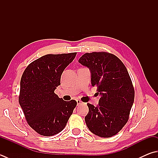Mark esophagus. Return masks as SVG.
Returning <instances> with one entry per match:
<instances>
[{"mask_svg": "<svg viewBox=\"0 0 158 158\" xmlns=\"http://www.w3.org/2000/svg\"><path fill=\"white\" fill-rule=\"evenodd\" d=\"M76 102H77V105H80V104H82V101L80 100H77Z\"/></svg>", "mask_w": 158, "mask_h": 158, "instance_id": "34e87169", "label": "esophagus"}]
</instances>
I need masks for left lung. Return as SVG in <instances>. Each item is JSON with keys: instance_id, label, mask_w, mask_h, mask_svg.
Instances as JSON below:
<instances>
[{"instance_id": "obj_1", "label": "left lung", "mask_w": 158, "mask_h": 158, "mask_svg": "<svg viewBox=\"0 0 158 158\" xmlns=\"http://www.w3.org/2000/svg\"><path fill=\"white\" fill-rule=\"evenodd\" d=\"M78 62L90 69L91 85L101 96L96 106L87 103L86 124L98 136H114L127 123L134 101V88L127 68L117 56L103 52L86 53Z\"/></svg>"}]
</instances>
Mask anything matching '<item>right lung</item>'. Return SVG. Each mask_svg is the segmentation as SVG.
<instances>
[{
    "label": "right lung",
    "instance_id": "obj_1",
    "mask_svg": "<svg viewBox=\"0 0 158 158\" xmlns=\"http://www.w3.org/2000/svg\"><path fill=\"white\" fill-rule=\"evenodd\" d=\"M76 53L43 56L31 62L23 73L19 104L29 125L41 135L62 131L77 105L76 100L64 101L54 93L62 72Z\"/></svg>",
    "mask_w": 158,
    "mask_h": 158
}]
</instances>
